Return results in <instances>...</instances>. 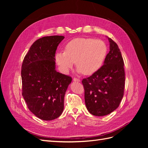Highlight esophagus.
Here are the masks:
<instances>
[{"label": "esophagus", "instance_id": "obj_1", "mask_svg": "<svg viewBox=\"0 0 148 148\" xmlns=\"http://www.w3.org/2000/svg\"><path fill=\"white\" fill-rule=\"evenodd\" d=\"M73 81H74V82H80V79H79V78H73Z\"/></svg>", "mask_w": 148, "mask_h": 148}]
</instances>
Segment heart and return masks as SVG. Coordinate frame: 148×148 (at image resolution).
Returning a JSON list of instances; mask_svg holds the SVG:
<instances>
[{
  "instance_id": "obj_1",
  "label": "heart",
  "mask_w": 148,
  "mask_h": 148,
  "mask_svg": "<svg viewBox=\"0 0 148 148\" xmlns=\"http://www.w3.org/2000/svg\"><path fill=\"white\" fill-rule=\"evenodd\" d=\"M107 52L106 44L101 39L75 38L66 44L65 51L56 53V61L64 73H69L77 62L79 72L91 75L101 68Z\"/></svg>"
}]
</instances>
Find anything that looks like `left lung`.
Returning a JSON list of instances; mask_svg holds the SVG:
<instances>
[{
    "label": "left lung",
    "instance_id": "8db88e82",
    "mask_svg": "<svg viewBox=\"0 0 148 148\" xmlns=\"http://www.w3.org/2000/svg\"><path fill=\"white\" fill-rule=\"evenodd\" d=\"M110 51L101 68L90 77L84 78L85 104L89 113L104 116L112 112L119 106L124 94L125 70L120 49L109 38Z\"/></svg>",
    "mask_w": 148,
    "mask_h": 148
}]
</instances>
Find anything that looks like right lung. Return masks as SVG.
I'll return each mask as SVG.
<instances>
[{
  "label": "right lung",
  "instance_id": "add662e5",
  "mask_svg": "<svg viewBox=\"0 0 148 148\" xmlns=\"http://www.w3.org/2000/svg\"><path fill=\"white\" fill-rule=\"evenodd\" d=\"M63 36L36 40L21 66L22 96L29 110L39 119L52 120L62 114L64 96L72 78L56 70L55 55Z\"/></svg>",
  "mask_w": 148,
  "mask_h": 148
}]
</instances>
